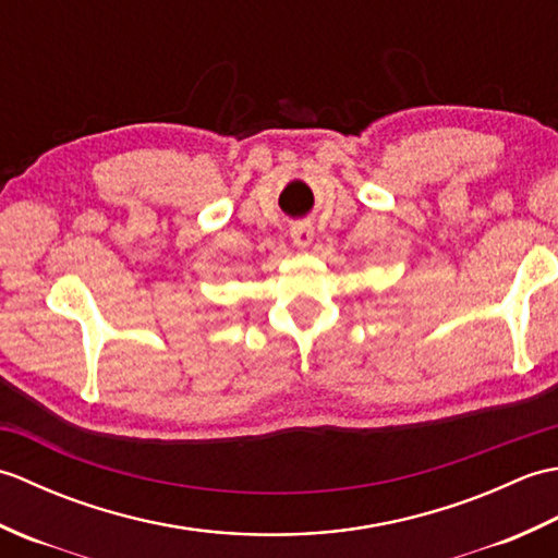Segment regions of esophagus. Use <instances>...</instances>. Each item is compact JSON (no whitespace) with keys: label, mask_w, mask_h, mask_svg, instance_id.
I'll return each mask as SVG.
<instances>
[{"label":"esophagus","mask_w":558,"mask_h":558,"mask_svg":"<svg viewBox=\"0 0 558 558\" xmlns=\"http://www.w3.org/2000/svg\"><path fill=\"white\" fill-rule=\"evenodd\" d=\"M290 236H292L294 246H300V248H310V246H312V242H314V230H312V225H306V222L292 225Z\"/></svg>","instance_id":"1"}]
</instances>
